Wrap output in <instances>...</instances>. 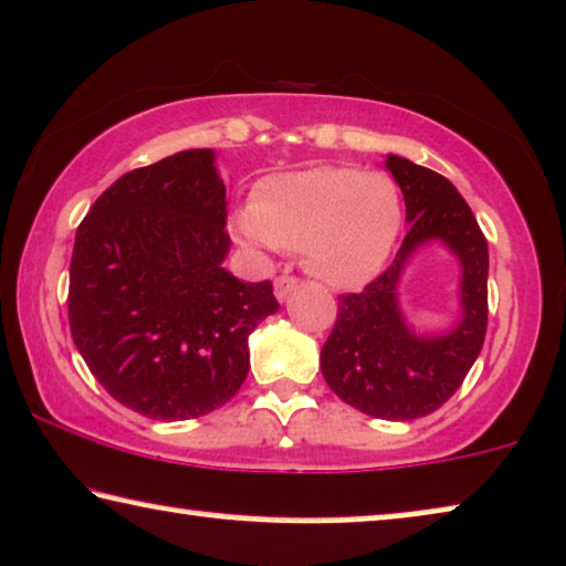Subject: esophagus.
Returning a JSON list of instances; mask_svg holds the SVG:
<instances>
[{
  "label": "esophagus",
  "mask_w": 566,
  "mask_h": 566,
  "mask_svg": "<svg viewBox=\"0 0 566 566\" xmlns=\"http://www.w3.org/2000/svg\"><path fill=\"white\" fill-rule=\"evenodd\" d=\"M296 285H298L296 277L281 275V277H277V281H275V298H277V301H285V298L291 296V291L296 289Z\"/></svg>",
  "instance_id": "obj_1"
}]
</instances>
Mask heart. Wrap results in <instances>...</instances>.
I'll list each match as a JSON object with an SVG mask.
<instances>
[{"label":"heart","instance_id":"b5f03b06","mask_svg":"<svg viewBox=\"0 0 566 566\" xmlns=\"http://www.w3.org/2000/svg\"><path fill=\"white\" fill-rule=\"evenodd\" d=\"M401 196L384 172L316 167L270 177L234 229L254 250H301L304 268L332 289H363L389 262L401 231Z\"/></svg>","mask_w":566,"mask_h":566}]
</instances>
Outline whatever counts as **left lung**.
<instances>
[{
	"label": "left lung",
	"instance_id": "obj_1",
	"mask_svg": "<svg viewBox=\"0 0 566 566\" xmlns=\"http://www.w3.org/2000/svg\"><path fill=\"white\" fill-rule=\"evenodd\" d=\"M384 165L405 196L409 231L389 270L360 293L339 296L319 363L324 381L345 405L407 422L443 407L482 353L490 250L451 180L397 154ZM436 241L460 262V319L443 333H417L400 308L398 283L408 260Z\"/></svg>",
	"mask_w": 566,
	"mask_h": 566
}]
</instances>
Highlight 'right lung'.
<instances>
[{
    "label": "right lung",
    "mask_w": 566,
    "mask_h": 566,
    "mask_svg": "<svg viewBox=\"0 0 566 566\" xmlns=\"http://www.w3.org/2000/svg\"><path fill=\"white\" fill-rule=\"evenodd\" d=\"M227 188L213 149L118 177L76 229L69 327L92 376L159 422L213 412L244 384L252 329L277 312L270 281L223 268Z\"/></svg>",
    "instance_id": "right-lung-1"
}]
</instances>
